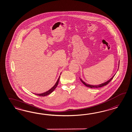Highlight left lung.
<instances>
[{
  "label": "left lung",
  "mask_w": 132,
  "mask_h": 132,
  "mask_svg": "<svg viewBox=\"0 0 132 132\" xmlns=\"http://www.w3.org/2000/svg\"><path fill=\"white\" fill-rule=\"evenodd\" d=\"M119 63H120V61H119ZM115 75L113 76L111 78H110L109 80H108V81H106V82H105V83H103V84H100V85H96V86H93V85H88V84H86V83H85L84 81L82 80L81 78H80V80H81V81L86 86H87V87L90 88H101V87H103V86H104L108 85V84L112 80V79L113 78V77H114Z\"/></svg>",
  "instance_id": "8db88e82"
}]
</instances>
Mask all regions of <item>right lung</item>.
<instances>
[{"instance_id":"obj_1","label":"right lung","mask_w":132,"mask_h":132,"mask_svg":"<svg viewBox=\"0 0 132 132\" xmlns=\"http://www.w3.org/2000/svg\"><path fill=\"white\" fill-rule=\"evenodd\" d=\"M60 78V77L59 78L58 80H57V81H56V82L55 85L53 86V87H52L51 89H50L47 92H44V93H41V94H35L37 95H38V96H46V95H48L49 94H50L51 93H52V92L55 90V89L56 87H57V85H58V83H59V82Z\"/></svg>"}]
</instances>
